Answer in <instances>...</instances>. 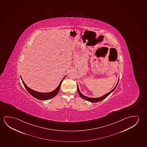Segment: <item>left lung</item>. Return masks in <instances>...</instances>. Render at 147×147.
Returning <instances> with one entry per match:
<instances>
[{
	"instance_id": "left-lung-1",
	"label": "left lung",
	"mask_w": 147,
	"mask_h": 147,
	"mask_svg": "<svg viewBox=\"0 0 147 147\" xmlns=\"http://www.w3.org/2000/svg\"><path fill=\"white\" fill-rule=\"evenodd\" d=\"M119 79H118V81L117 82V84H116V86H115V87L113 88V90H111V92H109V93H107L105 95H103V96H102L101 97H98V98H90V97H87V96H84V95H83L82 94L81 92H80V91L79 90V87H78V84H77V90H78V94H79V96L82 98H83L84 99H85L86 100H87V101H88L90 102H93V103H95V102H98L101 101L102 100H104L105 98H106L108 96H109L110 94L112 93L113 91H114V90H115V88H116V87H117V84H118V82H119Z\"/></svg>"
}]
</instances>
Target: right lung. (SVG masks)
I'll return each instance as SVG.
<instances>
[{
    "instance_id": "obj_1",
    "label": "right lung",
    "mask_w": 147,
    "mask_h": 147,
    "mask_svg": "<svg viewBox=\"0 0 147 147\" xmlns=\"http://www.w3.org/2000/svg\"><path fill=\"white\" fill-rule=\"evenodd\" d=\"M21 77V76H20ZM65 76L63 77V79H62L61 82H60V84H59V86L55 88L54 90H53L52 92H48V93H41V92H36V90H33L31 88H30L29 87H28L26 84H25L24 82L23 81L22 78L21 77V79L22 81L23 84H24V86H25V88L26 89V90L28 91V92L30 93L32 96H33L34 97L36 98V99L40 100H47L50 99L54 97L57 94L59 93V90L61 88V84L62 82L63 81V79L65 78Z\"/></svg>"
}]
</instances>
